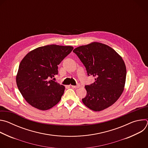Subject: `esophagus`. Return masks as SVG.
<instances>
[{"instance_id":"obj_1","label":"esophagus","mask_w":148,"mask_h":148,"mask_svg":"<svg viewBox=\"0 0 148 148\" xmlns=\"http://www.w3.org/2000/svg\"><path fill=\"white\" fill-rule=\"evenodd\" d=\"M71 87L72 88H79L80 87V86L79 85V84H78V85H77V86H71Z\"/></svg>"}]
</instances>
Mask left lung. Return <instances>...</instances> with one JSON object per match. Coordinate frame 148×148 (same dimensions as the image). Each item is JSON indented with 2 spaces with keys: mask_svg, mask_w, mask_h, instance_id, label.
Masks as SVG:
<instances>
[{
  "mask_svg": "<svg viewBox=\"0 0 148 148\" xmlns=\"http://www.w3.org/2000/svg\"><path fill=\"white\" fill-rule=\"evenodd\" d=\"M87 75L95 82L85 88L87 95L82 99L90 110L100 111L114 104L121 95L125 84L126 70L122 57L110 46L97 42L75 48Z\"/></svg>",
  "mask_w": 148,
  "mask_h": 148,
  "instance_id": "left-lung-1",
  "label": "left lung"
}]
</instances>
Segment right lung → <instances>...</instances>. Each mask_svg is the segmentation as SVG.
<instances>
[{
  "mask_svg": "<svg viewBox=\"0 0 148 148\" xmlns=\"http://www.w3.org/2000/svg\"><path fill=\"white\" fill-rule=\"evenodd\" d=\"M73 50L56 45L38 47L20 62L16 76L19 91L32 107L47 110L56 105L65 87L50 79L58 74V65Z\"/></svg>",
  "mask_w": 148,
  "mask_h": 148,
  "instance_id": "right-lung-1",
  "label": "right lung"
}]
</instances>
